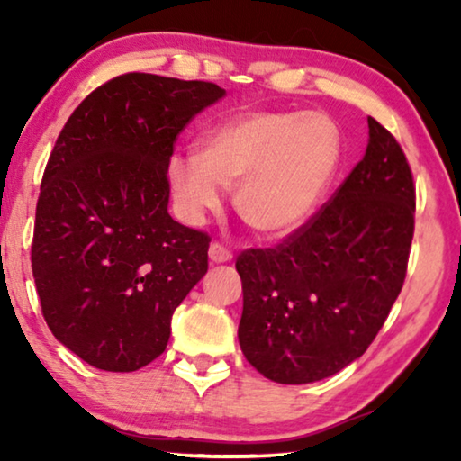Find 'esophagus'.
I'll return each mask as SVG.
<instances>
[{
	"label": "esophagus",
	"instance_id": "esophagus-1",
	"mask_svg": "<svg viewBox=\"0 0 461 461\" xmlns=\"http://www.w3.org/2000/svg\"><path fill=\"white\" fill-rule=\"evenodd\" d=\"M207 254H210V260L216 262V264H220V262H230V260H232V251H230L229 248H226V245L218 243V241H213V243L210 245V251H207Z\"/></svg>",
	"mask_w": 461,
	"mask_h": 461
}]
</instances>
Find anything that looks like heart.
Returning a JSON list of instances; mask_svg holds the SVG:
<instances>
[{"label":"heart","mask_w":461,"mask_h":461,"mask_svg":"<svg viewBox=\"0 0 461 461\" xmlns=\"http://www.w3.org/2000/svg\"><path fill=\"white\" fill-rule=\"evenodd\" d=\"M342 134L321 111H249L207 130L197 155L167 161L176 212L203 222L235 188V210L256 235L276 239L312 216L338 172Z\"/></svg>","instance_id":"obj_1"}]
</instances>
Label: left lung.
<instances>
[{"instance_id":"obj_1","label":"left lung","mask_w":461,"mask_h":461,"mask_svg":"<svg viewBox=\"0 0 461 461\" xmlns=\"http://www.w3.org/2000/svg\"><path fill=\"white\" fill-rule=\"evenodd\" d=\"M369 123V144L331 199L275 248H249L239 344L279 384L338 374L386 323L407 275L415 185L396 138Z\"/></svg>"}]
</instances>
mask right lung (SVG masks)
Instances as JSON below:
<instances>
[{
    "instance_id": "1",
    "label": "right lung",
    "mask_w": 461,
    "mask_h": 461,
    "mask_svg": "<svg viewBox=\"0 0 461 461\" xmlns=\"http://www.w3.org/2000/svg\"><path fill=\"white\" fill-rule=\"evenodd\" d=\"M212 81L117 75L81 100L50 153L31 268L54 338L92 367L136 371L207 273L212 237L167 213V161Z\"/></svg>"
}]
</instances>
